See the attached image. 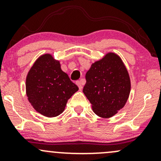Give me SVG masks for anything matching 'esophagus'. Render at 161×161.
<instances>
[{
	"instance_id": "obj_1",
	"label": "esophagus",
	"mask_w": 161,
	"mask_h": 161,
	"mask_svg": "<svg viewBox=\"0 0 161 161\" xmlns=\"http://www.w3.org/2000/svg\"><path fill=\"white\" fill-rule=\"evenodd\" d=\"M83 84H84V80H83V79H81V80L77 81V82H76V85L78 86L79 90L82 89V85Z\"/></svg>"
}]
</instances>
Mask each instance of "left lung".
<instances>
[{"label":"left lung","mask_w":161,"mask_h":161,"mask_svg":"<svg viewBox=\"0 0 161 161\" xmlns=\"http://www.w3.org/2000/svg\"><path fill=\"white\" fill-rule=\"evenodd\" d=\"M83 93L100 117L110 118L123 108L131 91L128 70L121 57L108 52L91 65L86 74Z\"/></svg>","instance_id":"obj_1"}]
</instances>
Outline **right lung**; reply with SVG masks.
Segmentation results:
<instances>
[{
  "mask_svg": "<svg viewBox=\"0 0 161 161\" xmlns=\"http://www.w3.org/2000/svg\"><path fill=\"white\" fill-rule=\"evenodd\" d=\"M79 90L61 69L60 63L51 53H44L35 61L25 79V92L37 112L55 117L65 110L68 100Z\"/></svg>",
  "mask_w": 161,
  "mask_h": 161,
  "instance_id": "add662e5",
  "label": "right lung"
}]
</instances>
